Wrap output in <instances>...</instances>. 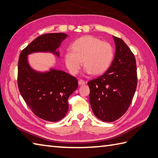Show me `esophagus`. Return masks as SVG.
Masks as SVG:
<instances>
[{
  "instance_id": "esophagus-1",
  "label": "esophagus",
  "mask_w": 158,
  "mask_h": 158,
  "mask_svg": "<svg viewBox=\"0 0 158 158\" xmlns=\"http://www.w3.org/2000/svg\"><path fill=\"white\" fill-rule=\"evenodd\" d=\"M78 83H79V85H83L85 84V82L84 81H83V80L80 79V80H79Z\"/></svg>"
}]
</instances>
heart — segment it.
<instances>
[{
	"instance_id": "1",
	"label": "heart",
	"mask_w": 158,
	"mask_h": 158,
	"mask_svg": "<svg viewBox=\"0 0 158 158\" xmlns=\"http://www.w3.org/2000/svg\"><path fill=\"white\" fill-rule=\"evenodd\" d=\"M70 52L64 56V61L72 75L78 74L82 64L86 73L102 75L109 68L114 55L109 43L101 41L92 36H84L75 40L70 46Z\"/></svg>"
}]
</instances>
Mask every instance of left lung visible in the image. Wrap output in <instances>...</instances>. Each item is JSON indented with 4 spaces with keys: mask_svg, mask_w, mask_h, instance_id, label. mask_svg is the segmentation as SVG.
Here are the masks:
<instances>
[{
    "mask_svg": "<svg viewBox=\"0 0 158 158\" xmlns=\"http://www.w3.org/2000/svg\"><path fill=\"white\" fill-rule=\"evenodd\" d=\"M113 38L115 53L111 64L102 75L88 83L93 113L105 122H114L127 111L137 85L135 56L122 39Z\"/></svg>",
    "mask_w": 158,
    "mask_h": 158,
    "instance_id": "obj_1",
    "label": "left lung"
}]
</instances>
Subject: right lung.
Wrapping results in <instances>:
<instances>
[{
	"label": "right lung",
	"instance_id": "obj_1",
	"mask_svg": "<svg viewBox=\"0 0 158 158\" xmlns=\"http://www.w3.org/2000/svg\"><path fill=\"white\" fill-rule=\"evenodd\" d=\"M64 33H48L38 36L19 55L18 83L22 98L35 115L56 122L69 110V97L78 88L76 77L51 67L46 71L33 69L28 57L34 53H51L60 57L58 49L67 38Z\"/></svg>",
	"mask_w": 158,
	"mask_h": 158
}]
</instances>
